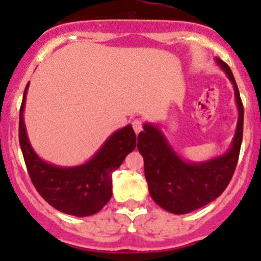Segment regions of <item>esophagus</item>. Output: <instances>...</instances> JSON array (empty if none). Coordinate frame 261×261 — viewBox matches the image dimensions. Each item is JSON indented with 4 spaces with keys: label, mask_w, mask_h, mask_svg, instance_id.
Wrapping results in <instances>:
<instances>
[{
    "label": "esophagus",
    "mask_w": 261,
    "mask_h": 261,
    "mask_svg": "<svg viewBox=\"0 0 261 261\" xmlns=\"http://www.w3.org/2000/svg\"><path fill=\"white\" fill-rule=\"evenodd\" d=\"M131 123H133L134 131H135L136 134H139L141 130H143V121L139 120V118H135V120H134Z\"/></svg>",
    "instance_id": "obj_1"
}]
</instances>
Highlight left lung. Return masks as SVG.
Instances as JSON below:
<instances>
[{
	"label": "left lung",
	"mask_w": 261,
	"mask_h": 261,
	"mask_svg": "<svg viewBox=\"0 0 261 261\" xmlns=\"http://www.w3.org/2000/svg\"><path fill=\"white\" fill-rule=\"evenodd\" d=\"M235 89L239 120L230 149L220 156L199 163L187 162L174 151L159 127L144 123L138 149L144 158V170L151 198L163 210L184 215L206 206L220 197L230 183L238 164L243 141L244 106L230 67L216 58Z\"/></svg>",
	"instance_id": "left-lung-1"
}]
</instances>
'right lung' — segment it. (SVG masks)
<instances>
[{"mask_svg":"<svg viewBox=\"0 0 261 261\" xmlns=\"http://www.w3.org/2000/svg\"><path fill=\"white\" fill-rule=\"evenodd\" d=\"M23 91L18 122V140L26 168L36 191L50 206L67 215L86 217L101 211L112 196V173L136 147V135L127 125L115 131L84 164L58 167L38 156L29 141L23 122Z\"/></svg>","mask_w":261,"mask_h":261,"instance_id":"obj_1","label":"right lung"}]
</instances>
